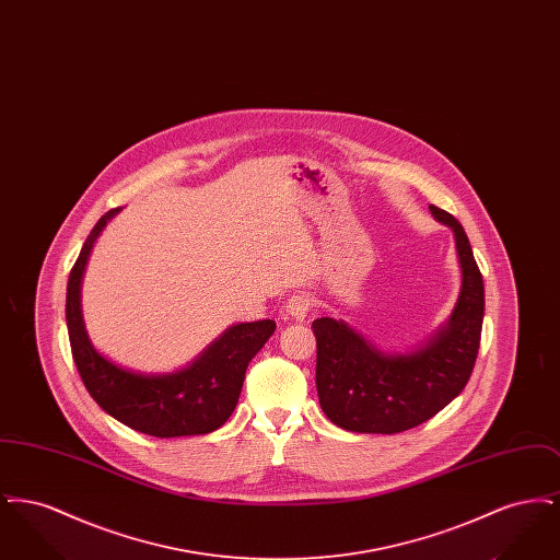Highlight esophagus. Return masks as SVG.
Masks as SVG:
<instances>
[{
    "mask_svg": "<svg viewBox=\"0 0 560 560\" xmlns=\"http://www.w3.org/2000/svg\"><path fill=\"white\" fill-rule=\"evenodd\" d=\"M313 308V298L308 293H295L288 304H285V313L295 320H302Z\"/></svg>",
    "mask_w": 560,
    "mask_h": 560,
    "instance_id": "1",
    "label": "esophagus"
}]
</instances>
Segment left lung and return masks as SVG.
<instances>
[{
  "label": "left lung",
  "mask_w": 560,
  "mask_h": 560,
  "mask_svg": "<svg viewBox=\"0 0 560 560\" xmlns=\"http://www.w3.org/2000/svg\"><path fill=\"white\" fill-rule=\"evenodd\" d=\"M430 212L452 226L462 292L450 325L428 347L384 354L342 320H313L320 409L336 427L373 434L420 427L447 407L472 375L485 315L482 275L462 224L436 206Z\"/></svg>",
  "instance_id": "obj_1"
}]
</instances>
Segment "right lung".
Wrapping results in <instances>:
<instances>
[{"label":"right lung","mask_w":560,"mask_h":560,"mask_svg":"<svg viewBox=\"0 0 560 560\" xmlns=\"http://www.w3.org/2000/svg\"><path fill=\"white\" fill-rule=\"evenodd\" d=\"M119 208L90 231L67 283V327L73 361L90 397L121 424L158 436L208 434L222 427L240 400L245 370L275 331V320L240 323L215 340L190 368L170 375L126 372L90 345L80 308V283L88 254Z\"/></svg>","instance_id":"add662e5"}]
</instances>
